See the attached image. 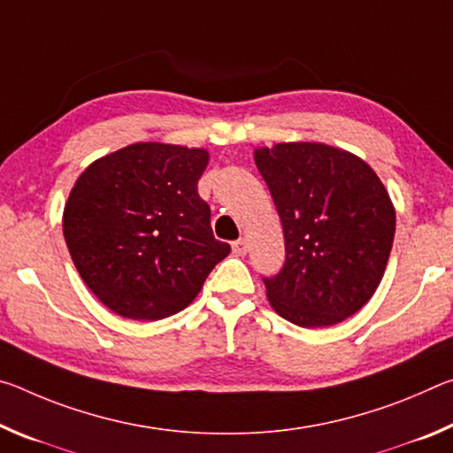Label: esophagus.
<instances>
[{
    "mask_svg": "<svg viewBox=\"0 0 453 453\" xmlns=\"http://www.w3.org/2000/svg\"><path fill=\"white\" fill-rule=\"evenodd\" d=\"M248 250H250V245H248V240H245V237H240V240H235L232 243V251L235 256H245V254H248Z\"/></svg>",
    "mask_w": 453,
    "mask_h": 453,
    "instance_id": "34e87169",
    "label": "esophagus"
}]
</instances>
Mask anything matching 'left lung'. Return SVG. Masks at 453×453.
Wrapping results in <instances>:
<instances>
[{"label":"left lung","mask_w":453,"mask_h":453,"mask_svg":"<svg viewBox=\"0 0 453 453\" xmlns=\"http://www.w3.org/2000/svg\"><path fill=\"white\" fill-rule=\"evenodd\" d=\"M278 208L286 262L264 278L267 300L302 327L340 324L370 302L386 272L395 211L364 159L326 143L256 150Z\"/></svg>","instance_id":"8db88e82"}]
</instances>
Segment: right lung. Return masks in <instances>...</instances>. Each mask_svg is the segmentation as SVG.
<instances>
[{"label": "right lung", "mask_w": 453, "mask_h": 453, "mask_svg": "<svg viewBox=\"0 0 453 453\" xmlns=\"http://www.w3.org/2000/svg\"><path fill=\"white\" fill-rule=\"evenodd\" d=\"M208 151L134 143L91 164L64 210V237L97 300L156 321L194 302L232 248L213 237L197 194Z\"/></svg>", "instance_id": "right-lung-1"}]
</instances>
